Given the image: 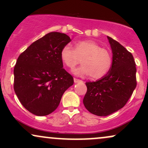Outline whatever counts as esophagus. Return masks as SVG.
<instances>
[{
    "instance_id": "esophagus-1",
    "label": "esophagus",
    "mask_w": 148,
    "mask_h": 148,
    "mask_svg": "<svg viewBox=\"0 0 148 148\" xmlns=\"http://www.w3.org/2000/svg\"><path fill=\"white\" fill-rule=\"evenodd\" d=\"M74 83H79V82H83L82 81H81V80H79V79H76V78H74Z\"/></svg>"
}]
</instances>
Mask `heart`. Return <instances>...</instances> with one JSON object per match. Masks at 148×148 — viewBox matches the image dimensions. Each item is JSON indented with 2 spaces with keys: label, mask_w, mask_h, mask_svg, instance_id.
Returning <instances> with one entry per match:
<instances>
[{
  "label": "heart",
  "mask_w": 148,
  "mask_h": 148,
  "mask_svg": "<svg viewBox=\"0 0 148 148\" xmlns=\"http://www.w3.org/2000/svg\"><path fill=\"white\" fill-rule=\"evenodd\" d=\"M60 57L63 64L70 69L74 68L82 59L83 65L74 69V74L81 76L90 75L94 79L106 75L113 62L109 51L90 40L77 41L74 49L69 45H64L60 50Z\"/></svg>",
  "instance_id": "heart-1"
}]
</instances>
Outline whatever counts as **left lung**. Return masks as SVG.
Wrapping results in <instances>:
<instances>
[{
    "instance_id": "8db88e82",
    "label": "left lung",
    "mask_w": 148,
    "mask_h": 148,
    "mask_svg": "<svg viewBox=\"0 0 148 148\" xmlns=\"http://www.w3.org/2000/svg\"><path fill=\"white\" fill-rule=\"evenodd\" d=\"M107 38L113 53L112 66L101 79L86 83L87 92L84 98L86 109L98 116H107L123 108L136 87L132 54L111 37Z\"/></svg>"
}]
</instances>
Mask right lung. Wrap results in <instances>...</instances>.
Listing matches in <instances>:
<instances>
[{
    "label": "right lung",
    "mask_w": 148,
    "mask_h": 148,
    "mask_svg": "<svg viewBox=\"0 0 148 148\" xmlns=\"http://www.w3.org/2000/svg\"><path fill=\"white\" fill-rule=\"evenodd\" d=\"M71 41L66 34L51 32L18 56L14 68V92L33 114L44 116L53 112L64 92L74 84L60 57L61 49Z\"/></svg>",
    "instance_id": "right-lung-1"
}]
</instances>
